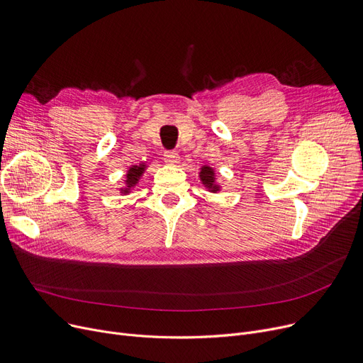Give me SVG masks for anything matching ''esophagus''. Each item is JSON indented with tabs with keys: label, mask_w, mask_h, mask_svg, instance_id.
Here are the masks:
<instances>
[{
	"label": "esophagus",
	"mask_w": 363,
	"mask_h": 363,
	"mask_svg": "<svg viewBox=\"0 0 363 363\" xmlns=\"http://www.w3.org/2000/svg\"><path fill=\"white\" fill-rule=\"evenodd\" d=\"M179 160H180V157L176 151H168L164 154V161L167 165H177Z\"/></svg>",
	"instance_id": "esophagus-1"
}]
</instances>
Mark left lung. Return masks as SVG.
<instances>
[{"label": "left lung", "instance_id": "left-lung-1", "mask_svg": "<svg viewBox=\"0 0 363 363\" xmlns=\"http://www.w3.org/2000/svg\"><path fill=\"white\" fill-rule=\"evenodd\" d=\"M199 179H201L202 184L205 186V189L208 191H211V194H218V191L221 190V186L217 182V173L212 167L202 165L201 172H199Z\"/></svg>", "mask_w": 363, "mask_h": 363}]
</instances>
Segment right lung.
<instances>
[{"instance_id":"obj_1","label":"right lung","mask_w":363,"mask_h":363,"mask_svg":"<svg viewBox=\"0 0 363 363\" xmlns=\"http://www.w3.org/2000/svg\"><path fill=\"white\" fill-rule=\"evenodd\" d=\"M147 168V164L146 162H140L138 165H130L129 168H127L125 172V176H124V186L120 187V194L123 195H129L130 191L138 186L139 180L142 179L143 173L146 172Z\"/></svg>"}]
</instances>
